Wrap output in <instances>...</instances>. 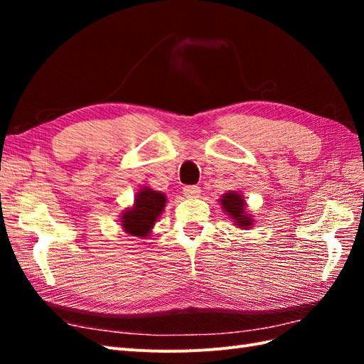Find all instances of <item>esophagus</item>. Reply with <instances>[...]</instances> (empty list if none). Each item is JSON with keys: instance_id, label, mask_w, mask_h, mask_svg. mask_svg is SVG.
<instances>
[{"instance_id": "esophagus-1", "label": "esophagus", "mask_w": 364, "mask_h": 364, "mask_svg": "<svg viewBox=\"0 0 364 364\" xmlns=\"http://www.w3.org/2000/svg\"><path fill=\"white\" fill-rule=\"evenodd\" d=\"M183 192H184V196H186V197L194 198V197L200 196V192H202V191H200V188L194 184V186H184Z\"/></svg>"}]
</instances>
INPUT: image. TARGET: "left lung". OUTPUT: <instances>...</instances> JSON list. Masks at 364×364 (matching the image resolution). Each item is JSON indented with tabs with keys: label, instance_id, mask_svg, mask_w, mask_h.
<instances>
[{
	"label": "left lung",
	"instance_id": "8db88e82",
	"mask_svg": "<svg viewBox=\"0 0 364 364\" xmlns=\"http://www.w3.org/2000/svg\"><path fill=\"white\" fill-rule=\"evenodd\" d=\"M222 206L225 208V211L231 215V219H235L241 228L252 225V219L244 211V202L241 196L235 194V192H228L222 198Z\"/></svg>",
	"mask_w": 364,
	"mask_h": 364
}]
</instances>
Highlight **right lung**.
Returning <instances> with one entry per match:
<instances>
[{
    "label": "right lung",
    "mask_w": 364,
    "mask_h": 364,
    "mask_svg": "<svg viewBox=\"0 0 364 364\" xmlns=\"http://www.w3.org/2000/svg\"><path fill=\"white\" fill-rule=\"evenodd\" d=\"M164 205V194L149 188L142 189L136 197L134 206L123 214V228L131 236H146L150 233L153 223L156 222Z\"/></svg>",
    "instance_id": "add662e5"
}]
</instances>
